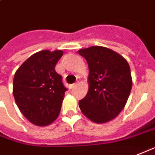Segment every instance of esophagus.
Segmentation results:
<instances>
[{"instance_id":"34e87169","label":"esophagus","mask_w":155,"mask_h":155,"mask_svg":"<svg viewBox=\"0 0 155 155\" xmlns=\"http://www.w3.org/2000/svg\"><path fill=\"white\" fill-rule=\"evenodd\" d=\"M76 86H77V83H73V84H71V85H70V88L73 89L74 87H76Z\"/></svg>"}]
</instances>
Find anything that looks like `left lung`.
I'll list each match as a JSON object with an SVG mask.
<instances>
[{
	"label": "left lung",
	"mask_w": 155,
	"mask_h": 155,
	"mask_svg": "<svg viewBox=\"0 0 155 155\" xmlns=\"http://www.w3.org/2000/svg\"><path fill=\"white\" fill-rule=\"evenodd\" d=\"M89 68V88L79 101L82 112L95 123H106L125 107L132 87L130 68L118 53L101 46L78 50Z\"/></svg>",
	"instance_id": "8db88e82"
}]
</instances>
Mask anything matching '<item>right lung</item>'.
Wrapping results in <instances>:
<instances>
[{
  "mask_svg": "<svg viewBox=\"0 0 155 155\" xmlns=\"http://www.w3.org/2000/svg\"><path fill=\"white\" fill-rule=\"evenodd\" d=\"M63 54L62 50L35 53L15 73V101L21 113L34 125H50L60 113L67 88L54 68Z\"/></svg>",
  "mask_w": 155,
  "mask_h": 155,
  "instance_id": "obj_1",
  "label": "right lung"
}]
</instances>
